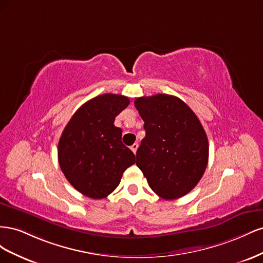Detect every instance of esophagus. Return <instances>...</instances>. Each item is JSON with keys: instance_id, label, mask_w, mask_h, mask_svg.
Wrapping results in <instances>:
<instances>
[{"instance_id": "esophagus-1", "label": "esophagus", "mask_w": 263, "mask_h": 263, "mask_svg": "<svg viewBox=\"0 0 263 263\" xmlns=\"http://www.w3.org/2000/svg\"><path fill=\"white\" fill-rule=\"evenodd\" d=\"M130 149H132V151L134 154H136V151H137V149H138V144H134L132 147H130Z\"/></svg>"}]
</instances>
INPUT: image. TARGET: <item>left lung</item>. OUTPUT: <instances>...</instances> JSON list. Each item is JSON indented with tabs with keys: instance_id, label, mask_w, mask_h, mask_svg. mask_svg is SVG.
<instances>
[{
	"instance_id": "8db88e82",
	"label": "left lung",
	"mask_w": 263,
	"mask_h": 263,
	"mask_svg": "<svg viewBox=\"0 0 263 263\" xmlns=\"http://www.w3.org/2000/svg\"><path fill=\"white\" fill-rule=\"evenodd\" d=\"M146 136L136 164L150 189L164 200H176L200 182L209 162V140L197 116L184 102L168 94L135 100Z\"/></svg>"
}]
</instances>
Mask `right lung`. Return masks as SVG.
<instances>
[{"mask_svg":"<svg viewBox=\"0 0 263 263\" xmlns=\"http://www.w3.org/2000/svg\"><path fill=\"white\" fill-rule=\"evenodd\" d=\"M129 104L118 94H102L77 109L58 144L61 171L77 191L100 200L118 186L135 155L122 142L115 117Z\"/></svg>","mask_w":263,"mask_h":263,"instance_id":"add662e5","label":"right lung"}]
</instances>
